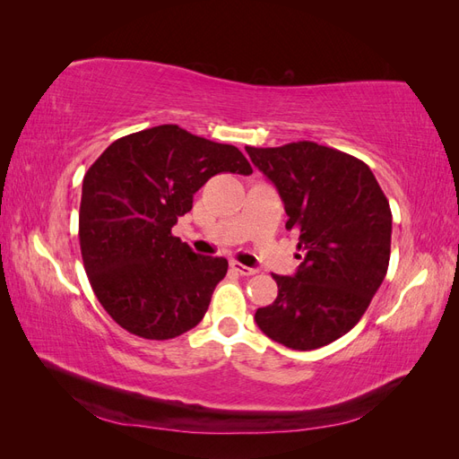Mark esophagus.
<instances>
[{
    "label": "esophagus",
    "mask_w": 459,
    "mask_h": 459,
    "mask_svg": "<svg viewBox=\"0 0 459 459\" xmlns=\"http://www.w3.org/2000/svg\"><path fill=\"white\" fill-rule=\"evenodd\" d=\"M230 266H231L233 272H238V273H241V275H255V273H258L256 268H248V266H245V264H241V262H238V260H231Z\"/></svg>",
    "instance_id": "1"
}]
</instances>
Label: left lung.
<instances>
[{"label": "left lung", "mask_w": 459, "mask_h": 459, "mask_svg": "<svg viewBox=\"0 0 459 459\" xmlns=\"http://www.w3.org/2000/svg\"><path fill=\"white\" fill-rule=\"evenodd\" d=\"M245 151L280 191L302 253L295 275L272 273L277 297L255 322L287 349H319L349 333L381 287L391 206L369 166L342 151L314 142Z\"/></svg>", "instance_id": "1"}]
</instances>
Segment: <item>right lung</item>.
I'll return each mask as SVG.
<instances>
[{
    "mask_svg": "<svg viewBox=\"0 0 459 459\" xmlns=\"http://www.w3.org/2000/svg\"><path fill=\"white\" fill-rule=\"evenodd\" d=\"M253 174L243 152L176 124L110 143L84 176L80 251L97 300L132 335L166 341L195 327L228 260L174 238L193 195L216 174Z\"/></svg>",
    "mask_w": 459,
    "mask_h": 459,
    "instance_id": "obj_1",
    "label": "right lung"
}]
</instances>
